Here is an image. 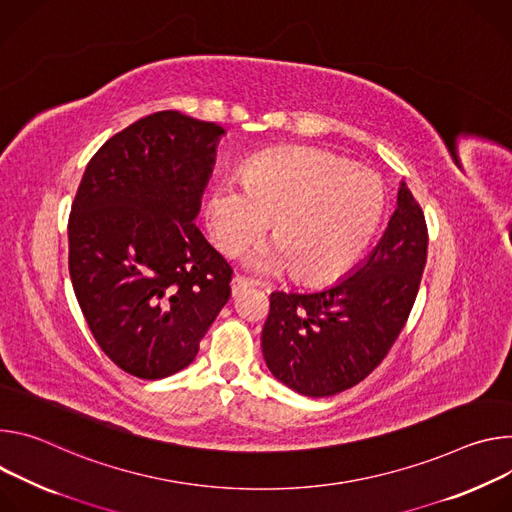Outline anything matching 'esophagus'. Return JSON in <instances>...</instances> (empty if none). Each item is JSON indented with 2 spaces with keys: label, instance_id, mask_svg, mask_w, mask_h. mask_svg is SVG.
Returning <instances> with one entry per match:
<instances>
[{
  "label": "esophagus",
  "instance_id": "34e87169",
  "mask_svg": "<svg viewBox=\"0 0 512 512\" xmlns=\"http://www.w3.org/2000/svg\"><path fill=\"white\" fill-rule=\"evenodd\" d=\"M248 287H252V282L248 278H244L242 274H234V278H232V295L234 297L244 293Z\"/></svg>",
  "mask_w": 512,
  "mask_h": 512
}]
</instances>
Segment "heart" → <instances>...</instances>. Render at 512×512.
Wrapping results in <instances>:
<instances>
[{"mask_svg": "<svg viewBox=\"0 0 512 512\" xmlns=\"http://www.w3.org/2000/svg\"><path fill=\"white\" fill-rule=\"evenodd\" d=\"M384 213L380 181L368 170L315 148H278L256 156L244 181H221L205 217L215 248L238 256L270 221L272 244L246 264L258 272L293 268L307 285L344 274L368 248Z\"/></svg>", "mask_w": 512, "mask_h": 512, "instance_id": "obj_1", "label": "heart"}]
</instances>
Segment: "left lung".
I'll return each instance as SVG.
<instances>
[{
	"label": "left lung",
	"mask_w": 512,
	"mask_h": 512,
	"mask_svg": "<svg viewBox=\"0 0 512 512\" xmlns=\"http://www.w3.org/2000/svg\"><path fill=\"white\" fill-rule=\"evenodd\" d=\"M427 244L425 213L403 185L384 236L352 276L319 293L270 295L262 329L270 372L315 399L362 382L386 358L411 315Z\"/></svg>",
	"instance_id": "left-lung-1"
}]
</instances>
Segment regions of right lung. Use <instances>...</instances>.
Listing matches in <instances>:
<instances>
[{"instance_id":"obj_1","label":"right lung","mask_w":512,"mask_h":512,"mask_svg":"<svg viewBox=\"0 0 512 512\" xmlns=\"http://www.w3.org/2000/svg\"><path fill=\"white\" fill-rule=\"evenodd\" d=\"M223 128L146 116L89 160L69 215V274L103 354L158 380L187 368L232 295V266L195 217Z\"/></svg>"}]
</instances>
